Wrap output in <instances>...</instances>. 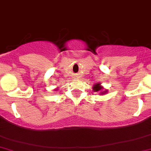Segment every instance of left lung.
Here are the masks:
<instances>
[{
	"mask_svg": "<svg viewBox=\"0 0 151 151\" xmlns=\"http://www.w3.org/2000/svg\"><path fill=\"white\" fill-rule=\"evenodd\" d=\"M103 89V87L101 86V83H98L96 84H94L93 86V92H95V93H98V92H100L99 94H106L107 93V90H104V91H102Z\"/></svg>",
	"mask_w": 151,
	"mask_h": 151,
	"instance_id": "8db88e82",
	"label": "left lung"
}]
</instances>
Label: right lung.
<instances>
[{"label":"right lung","instance_id":"add662e5","mask_svg":"<svg viewBox=\"0 0 151 151\" xmlns=\"http://www.w3.org/2000/svg\"><path fill=\"white\" fill-rule=\"evenodd\" d=\"M55 90H56V91L58 90V88H56V89H55Z\"/></svg>","mask_w":151,"mask_h":151}]
</instances>
